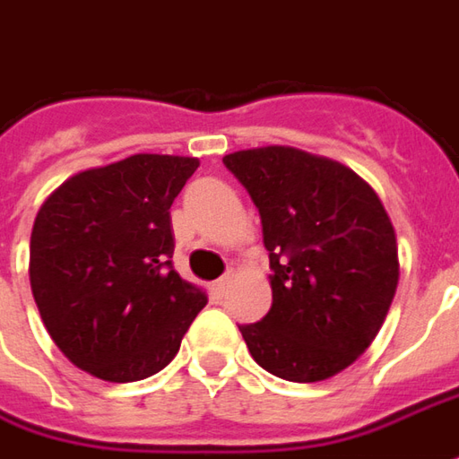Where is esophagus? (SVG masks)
I'll return each mask as SVG.
<instances>
[{
    "mask_svg": "<svg viewBox=\"0 0 459 459\" xmlns=\"http://www.w3.org/2000/svg\"><path fill=\"white\" fill-rule=\"evenodd\" d=\"M226 288H229V275H226V278H219L216 283L211 285V298H213V300H221V298L226 296Z\"/></svg>",
    "mask_w": 459,
    "mask_h": 459,
    "instance_id": "esophagus-1",
    "label": "esophagus"
}]
</instances>
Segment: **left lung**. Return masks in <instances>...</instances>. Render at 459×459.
<instances>
[{"label": "left lung", "mask_w": 459, "mask_h": 459, "mask_svg": "<svg viewBox=\"0 0 459 459\" xmlns=\"http://www.w3.org/2000/svg\"><path fill=\"white\" fill-rule=\"evenodd\" d=\"M261 213L273 303L238 325L253 360L293 383H318L363 355L397 288L395 229L348 166L290 146L223 156Z\"/></svg>", "instance_id": "1"}]
</instances>
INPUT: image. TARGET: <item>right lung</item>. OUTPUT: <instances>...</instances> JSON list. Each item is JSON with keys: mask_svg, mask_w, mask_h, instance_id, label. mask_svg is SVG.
I'll return each mask as SVG.
<instances>
[{"mask_svg": "<svg viewBox=\"0 0 459 459\" xmlns=\"http://www.w3.org/2000/svg\"><path fill=\"white\" fill-rule=\"evenodd\" d=\"M198 159L136 153L64 181L34 219L29 283L76 368L134 383L174 360L206 293L174 271L171 204Z\"/></svg>", "mask_w": 459, "mask_h": 459, "instance_id": "obj_1", "label": "right lung"}]
</instances>
